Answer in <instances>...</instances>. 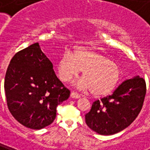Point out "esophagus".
<instances>
[{"mask_svg": "<svg viewBox=\"0 0 150 150\" xmlns=\"http://www.w3.org/2000/svg\"><path fill=\"white\" fill-rule=\"evenodd\" d=\"M70 97L72 98H81V95L78 94L76 92H72L70 94Z\"/></svg>", "mask_w": 150, "mask_h": 150, "instance_id": "esophagus-1", "label": "esophagus"}]
</instances>
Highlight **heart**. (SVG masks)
Segmentation results:
<instances>
[{"label":"heart","mask_w":150,"mask_h":150,"mask_svg":"<svg viewBox=\"0 0 150 150\" xmlns=\"http://www.w3.org/2000/svg\"><path fill=\"white\" fill-rule=\"evenodd\" d=\"M83 71V78L76 83L81 90L96 97L110 94L117 85L121 69L117 64L102 53L85 47L75 49L74 54L65 51L58 63V74L63 81H69Z\"/></svg>","instance_id":"b5f03b06"}]
</instances>
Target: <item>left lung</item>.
Wrapping results in <instances>:
<instances>
[{
  "label": "left lung",
  "instance_id": "1",
  "mask_svg": "<svg viewBox=\"0 0 150 150\" xmlns=\"http://www.w3.org/2000/svg\"><path fill=\"white\" fill-rule=\"evenodd\" d=\"M146 93L140 76L125 81L112 95L94 101L86 114V122L100 135H112L127 128L142 110Z\"/></svg>",
  "mask_w": 150,
  "mask_h": 150
}]
</instances>
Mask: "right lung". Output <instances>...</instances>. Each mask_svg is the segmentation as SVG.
<instances>
[{
    "label": "right lung",
    "mask_w": 150,
    "mask_h": 150,
    "mask_svg": "<svg viewBox=\"0 0 150 150\" xmlns=\"http://www.w3.org/2000/svg\"><path fill=\"white\" fill-rule=\"evenodd\" d=\"M4 87L11 114L33 129L52 124L57 107L70 95L38 43L17 52L11 59Z\"/></svg>",
    "instance_id": "right-lung-1"
}]
</instances>
